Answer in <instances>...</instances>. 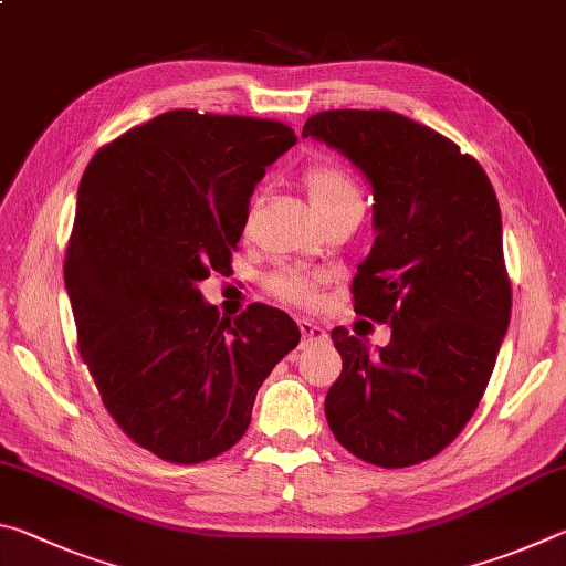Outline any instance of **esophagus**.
Returning <instances> with one entry per match:
<instances>
[{
	"mask_svg": "<svg viewBox=\"0 0 566 566\" xmlns=\"http://www.w3.org/2000/svg\"><path fill=\"white\" fill-rule=\"evenodd\" d=\"M300 329H302L304 344H314V342H324V339H327V332H324V327H319V324H314V322H310V319H302V322H300Z\"/></svg>",
	"mask_w": 566,
	"mask_h": 566,
	"instance_id": "34e87169",
	"label": "esophagus"
}]
</instances>
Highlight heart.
<instances>
[{
	"instance_id": "b5f03b06",
	"label": "heart",
	"mask_w": 566,
	"mask_h": 566,
	"mask_svg": "<svg viewBox=\"0 0 566 566\" xmlns=\"http://www.w3.org/2000/svg\"><path fill=\"white\" fill-rule=\"evenodd\" d=\"M302 181L306 187V195H310V205L317 217L347 205H361L357 181H354L339 165H332V161H317V165L306 167ZM324 282H327V276L310 274L300 270V266H286V270L266 276V290L284 304L312 306L317 304Z\"/></svg>"
}]
</instances>
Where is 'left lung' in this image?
Here are the masks:
<instances>
[{
    "mask_svg": "<svg viewBox=\"0 0 566 566\" xmlns=\"http://www.w3.org/2000/svg\"><path fill=\"white\" fill-rule=\"evenodd\" d=\"M302 137L339 149L371 185L377 237L352 282L354 312L391 327L379 352L332 329L342 375L324 415L364 462L419 464L472 419L510 324L500 202L474 157L397 112H319Z\"/></svg>",
    "mask_w": 566,
    "mask_h": 566,
    "instance_id": "obj_1",
    "label": "left lung"
}]
</instances>
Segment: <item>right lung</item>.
Masks as SVG:
<instances>
[{"instance_id":"obj_1","label":"right lung","mask_w":566,"mask_h":566,"mask_svg":"<svg viewBox=\"0 0 566 566\" xmlns=\"http://www.w3.org/2000/svg\"><path fill=\"white\" fill-rule=\"evenodd\" d=\"M294 145L276 119L175 109L102 147L80 181L64 260L76 344L122 432L167 462L234 447L300 344L286 312L249 304L232 322L199 292L229 270L256 181Z\"/></svg>"}]
</instances>
